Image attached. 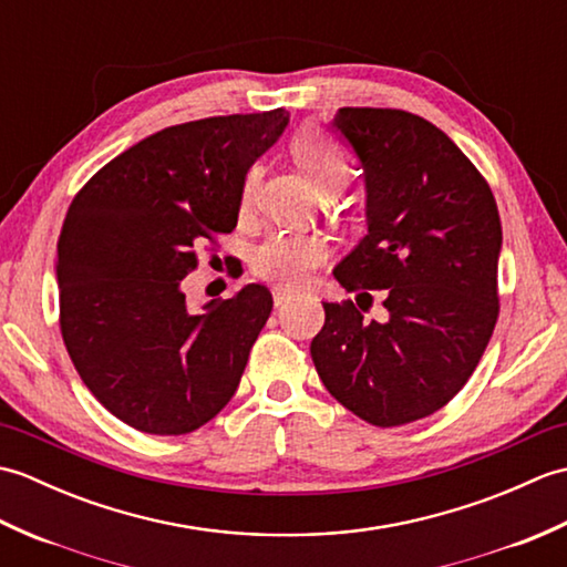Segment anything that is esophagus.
<instances>
[{
    "instance_id": "esophagus-1",
    "label": "esophagus",
    "mask_w": 567,
    "mask_h": 567,
    "mask_svg": "<svg viewBox=\"0 0 567 567\" xmlns=\"http://www.w3.org/2000/svg\"><path fill=\"white\" fill-rule=\"evenodd\" d=\"M292 297H295V292L292 290H285V287H275V290H272L275 307H282L285 302H290Z\"/></svg>"
}]
</instances>
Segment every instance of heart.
<instances>
[{
  "instance_id": "obj_1",
  "label": "heart",
  "mask_w": 567,
  "mask_h": 567,
  "mask_svg": "<svg viewBox=\"0 0 567 567\" xmlns=\"http://www.w3.org/2000/svg\"><path fill=\"white\" fill-rule=\"evenodd\" d=\"M290 153L319 192L333 187L341 189L348 175H351V163H348V155L341 148V143H336L319 128L297 131L290 141ZM252 197H256V167H250L244 183H240V212L250 207ZM327 256L329 246L321 236L280 231L268 236L260 246L252 248L250 270L260 280L282 287H299L309 280L311 272L327 260Z\"/></svg>"
}]
</instances>
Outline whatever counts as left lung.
<instances>
[{"label": "left lung", "instance_id": "left-lung-1", "mask_svg": "<svg viewBox=\"0 0 567 567\" xmlns=\"http://www.w3.org/2000/svg\"><path fill=\"white\" fill-rule=\"evenodd\" d=\"M333 126L363 163L368 236L333 277L358 306L323 302L311 360L336 400L372 426L431 416L465 388L499 317L502 224L487 179L426 118L343 106ZM367 305L363 306L362 302Z\"/></svg>", "mask_w": 567, "mask_h": 567}]
</instances>
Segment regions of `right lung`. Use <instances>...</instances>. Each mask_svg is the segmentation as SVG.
<instances>
[{
	"instance_id": "1",
	"label": "right lung",
	"mask_w": 567,
	"mask_h": 567,
	"mask_svg": "<svg viewBox=\"0 0 567 567\" xmlns=\"http://www.w3.org/2000/svg\"><path fill=\"white\" fill-rule=\"evenodd\" d=\"M290 114L209 116L143 138L72 199L58 238L60 333L104 409L155 436L207 424L231 400L272 311L262 285L187 309L197 250L238 221L248 167Z\"/></svg>"
}]
</instances>
